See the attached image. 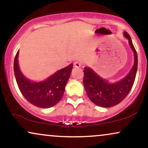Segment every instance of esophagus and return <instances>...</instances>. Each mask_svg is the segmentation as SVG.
<instances>
[{
    "label": "esophagus",
    "instance_id": "esophagus-1",
    "mask_svg": "<svg viewBox=\"0 0 148 148\" xmlns=\"http://www.w3.org/2000/svg\"><path fill=\"white\" fill-rule=\"evenodd\" d=\"M74 67H76V68H79V67H80L81 66V62H79V61H76V62H74Z\"/></svg>",
    "mask_w": 148,
    "mask_h": 148
}]
</instances>
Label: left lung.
<instances>
[{
  "label": "left lung",
  "mask_w": 148,
  "mask_h": 148,
  "mask_svg": "<svg viewBox=\"0 0 148 148\" xmlns=\"http://www.w3.org/2000/svg\"><path fill=\"white\" fill-rule=\"evenodd\" d=\"M124 35L128 39L129 44L134 52V63L130 72L123 79L114 84H110L90 67L84 68L85 90L91 101L97 106L107 108L118 104L127 96L134 85L138 67V56L130 35L127 32H125Z\"/></svg>",
  "instance_id": "8db88e82"
}]
</instances>
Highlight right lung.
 Here are the masks:
<instances>
[{"instance_id":"add662e5","label":"right lung","mask_w":148,"mask_h":148,"mask_svg":"<svg viewBox=\"0 0 148 148\" xmlns=\"http://www.w3.org/2000/svg\"><path fill=\"white\" fill-rule=\"evenodd\" d=\"M18 51L14 62V72L16 83L21 94L34 106L49 108L60 101L64 94V88L72 72L73 64L58 71L41 82H33L25 77L18 64Z\"/></svg>"}]
</instances>
